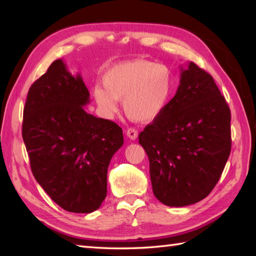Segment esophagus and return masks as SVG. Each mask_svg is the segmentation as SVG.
<instances>
[{
    "label": "esophagus",
    "instance_id": "34e87169",
    "mask_svg": "<svg viewBox=\"0 0 256 256\" xmlns=\"http://www.w3.org/2000/svg\"><path fill=\"white\" fill-rule=\"evenodd\" d=\"M126 136L128 138H131V140H136L138 138V131L136 128H128L126 131Z\"/></svg>",
    "mask_w": 256,
    "mask_h": 256
}]
</instances>
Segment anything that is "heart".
I'll list each match as a JSON object with an SVG mask.
<instances>
[{
  "mask_svg": "<svg viewBox=\"0 0 256 256\" xmlns=\"http://www.w3.org/2000/svg\"><path fill=\"white\" fill-rule=\"evenodd\" d=\"M102 84L94 86L92 97L106 118L118 114V100H123L128 118L149 123L170 102L175 78L172 68L164 64L136 58L110 66L104 73Z\"/></svg>",
  "mask_w": 256,
  "mask_h": 256,
  "instance_id": "1",
  "label": "heart"
}]
</instances>
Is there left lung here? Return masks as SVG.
<instances>
[{
    "label": "left lung",
    "mask_w": 256,
    "mask_h": 256,
    "mask_svg": "<svg viewBox=\"0 0 256 256\" xmlns=\"http://www.w3.org/2000/svg\"><path fill=\"white\" fill-rule=\"evenodd\" d=\"M154 196L170 206L201 201L218 183L230 154V110L209 73L180 66L174 98L140 133Z\"/></svg>",
    "instance_id": "left-lung-1"
}]
</instances>
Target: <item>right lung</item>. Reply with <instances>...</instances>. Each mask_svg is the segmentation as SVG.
<instances>
[{
    "mask_svg": "<svg viewBox=\"0 0 256 256\" xmlns=\"http://www.w3.org/2000/svg\"><path fill=\"white\" fill-rule=\"evenodd\" d=\"M90 94L80 73L56 60L30 86L22 138L34 178L52 200L74 214H90L107 194V170L123 146L112 120L84 110Z\"/></svg>",
    "mask_w": 256,
    "mask_h": 256,
    "instance_id": "1",
    "label": "right lung"
}]
</instances>
